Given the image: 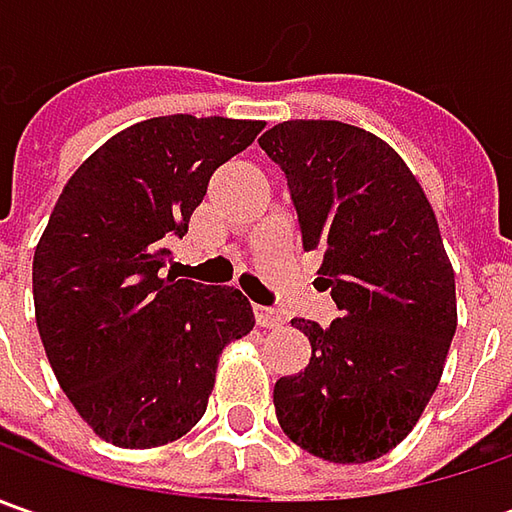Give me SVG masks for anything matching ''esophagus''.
Listing matches in <instances>:
<instances>
[{
  "mask_svg": "<svg viewBox=\"0 0 512 512\" xmlns=\"http://www.w3.org/2000/svg\"><path fill=\"white\" fill-rule=\"evenodd\" d=\"M253 316H256V325L259 327H282L285 325V316L279 313V310H273V307H265V305H256L253 307Z\"/></svg>",
  "mask_w": 512,
  "mask_h": 512,
  "instance_id": "esophagus-1",
  "label": "esophagus"
}]
</instances>
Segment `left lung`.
<instances>
[{
  "label": "left lung",
  "instance_id": "1",
  "mask_svg": "<svg viewBox=\"0 0 512 512\" xmlns=\"http://www.w3.org/2000/svg\"><path fill=\"white\" fill-rule=\"evenodd\" d=\"M282 168L305 250L339 319H293L310 339L305 373L273 387L276 419L302 450L373 462L419 422L456 333V279L436 213L402 156L379 136L290 119L259 139Z\"/></svg>",
  "mask_w": 512,
  "mask_h": 512
}]
</instances>
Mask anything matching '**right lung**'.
<instances>
[{"label":"right lung","instance_id":"add662e5","mask_svg":"<svg viewBox=\"0 0 512 512\" xmlns=\"http://www.w3.org/2000/svg\"><path fill=\"white\" fill-rule=\"evenodd\" d=\"M265 128L225 116L130 125L70 176L33 253L36 327L65 396L116 447L182 439L219 353L256 319L236 287L165 273L213 170Z\"/></svg>","mask_w":512,"mask_h":512}]
</instances>
